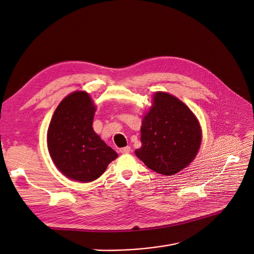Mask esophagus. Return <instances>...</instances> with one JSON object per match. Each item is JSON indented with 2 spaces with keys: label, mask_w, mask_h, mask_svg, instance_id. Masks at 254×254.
<instances>
[{
  "label": "esophagus",
  "mask_w": 254,
  "mask_h": 254,
  "mask_svg": "<svg viewBox=\"0 0 254 254\" xmlns=\"http://www.w3.org/2000/svg\"><path fill=\"white\" fill-rule=\"evenodd\" d=\"M120 152L122 153V154H128L129 152H130V147H128V146H127V147H124V148H121L120 149Z\"/></svg>",
  "instance_id": "1"
}]
</instances>
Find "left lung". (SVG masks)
Returning <instances> with one entry per match:
<instances>
[{
	"label": "left lung",
	"instance_id": "left-lung-1",
	"mask_svg": "<svg viewBox=\"0 0 254 254\" xmlns=\"http://www.w3.org/2000/svg\"><path fill=\"white\" fill-rule=\"evenodd\" d=\"M142 147L134 151L151 170L171 176L189 166L201 143L193 112L176 97L157 92L141 127Z\"/></svg>",
	"mask_w": 254,
	"mask_h": 254
}]
</instances>
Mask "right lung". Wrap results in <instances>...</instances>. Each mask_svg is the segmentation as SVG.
Wrapping results in <instances>:
<instances>
[{"instance_id": "add662e5", "label": "right lung", "mask_w": 254, "mask_h": 254, "mask_svg": "<svg viewBox=\"0 0 254 254\" xmlns=\"http://www.w3.org/2000/svg\"><path fill=\"white\" fill-rule=\"evenodd\" d=\"M95 110L88 93L76 91L63 99L53 115L49 152L58 169L70 179L93 181L118 158L92 127Z\"/></svg>"}]
</instances>
